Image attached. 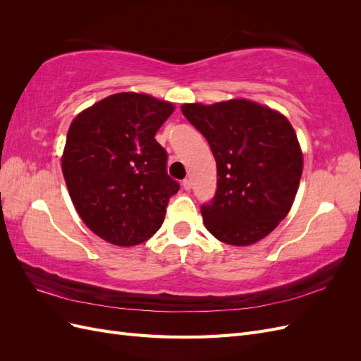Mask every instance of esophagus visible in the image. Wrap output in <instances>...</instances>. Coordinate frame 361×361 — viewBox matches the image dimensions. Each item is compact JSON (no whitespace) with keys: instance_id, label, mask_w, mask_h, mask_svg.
Wrapping results in <instances>:
<instances>
[{"instance_id":"34e87169","label":"esophagus","mask_w":361,"mask_h":361,"mask_svg":"<svg viewBox=\"0 0 361 361\" xmlns=\"http://www.w3.org/2000/svg\"><path fill=\"white\" fill-rule=\"evenodd\" d=\"M182 187H183V190L190 191V190H191V187H192L191 179H183V182H182Z\"/></svg>"}]
</instances>
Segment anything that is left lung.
Listing matches in <instances>:
<instances>
[{"label":"left lung","mask_w":361,"mask_h":361,"mask_svg":"<svg viewBox=\"0 0 361 361\" xmlns=\"http://www.w3.org/2000/svg\"><path fill=\"white\" fill-rule=\"evenodd\" d=\"M180 110L216 162L215 195L200 207L206 228L228 245L260 241L288 215L298 191L302 154L289 120L247 99Z\"/></svg>","instance_id":"8db88e82"}]
</instances>
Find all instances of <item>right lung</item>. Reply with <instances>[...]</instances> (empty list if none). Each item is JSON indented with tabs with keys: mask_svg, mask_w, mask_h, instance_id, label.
Returning a JSON list of instances; mask_svg holds the SVG:
<instances>
[{
	"mask_svg": "<svg viewBox=\"0 0 361 361\" xmlns=\"http://www.w3.org/2000/svg\"><path fill=\"white\" fill-rule=\"evenodd\" d=\"M174 106L145 93H117L87 108L68 130L61 169L85 226L130 247L157 233L179 183L155 134Z\"/></svg>",
	"mask_w": 361,
	"mask_h": 361,
	"instance_id": "1",
	"label": "right lung"
}]
</instances>
